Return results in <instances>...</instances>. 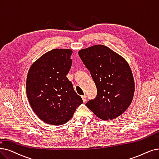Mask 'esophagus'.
Instances as JSON below:
<instances>
[{
  "label": "esophagus",
  "instance_id": "esophagus-1",
  "mask_svg": "<svg viewBox=\"0 0 159 159\" xmlns=\"http://www.w3.org/2000/svg\"><path fill=\"white\" fill-rule=\"evenodd\" d=\"M82 101H83V102H85L86 101V95H82Z\"/></svg>",
  "mask_w": 159,
  "mask_h": 159
}]
</instances>
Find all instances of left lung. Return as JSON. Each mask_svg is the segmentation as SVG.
Here are the masks:
<instances>
[{"instance_id":"obj_1","label":"left lung","mask_w":159,"mask_h":159,"mask_svg":"<svg viewBox=\"0 0 159 159\" xmlns=\"http://www.w3.org/2000/svg\"><path fill=\"white\" fill-rule=\"evenodd\" d=\"M79 55L97 88L96 97L86 106L102 120L120 116L130 105L134 92L133 75L125 60L102 45L82 49Z\"/></svg>"}]
</instances>
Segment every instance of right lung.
Returning <instances> with one entry per match:
<instances>
[{"mask_svg": "<svg viewBox=\"0 0 159 159\" xmlns=\"http://www.w3.org/2000/svg\"><path fill=\"white\" fill-rule=\"evenodd\" d=\"M71 54V49H52L38 59L27 75L30 105L39 118L50 125L67 123L83 102L66 77L72 64Z\"/></svg>", "mask_w": 159, "mask_h": 159, "instance_id": "obj_1", "label": "right lung"}]
</instances>
